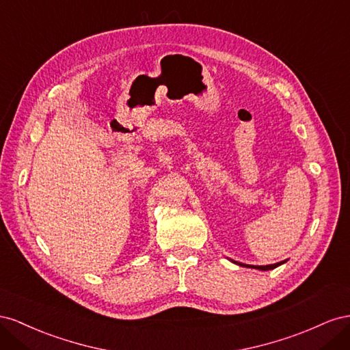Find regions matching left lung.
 <instances>
[{"label":"left lung","instance_id":"left-lung-1","mask_svg":"<svg viewBox=\"0 0 350 350\" xmlns=\"http://www.w3.org/2000/svg\"><path fill=\"white\" fill-rule=\"evenodd\" d=\"M286 261H282V262H277V264H271V265H247V264H241V262H236L239 265L242 267H249V268H255V269H261V271H267V269H274L275 267L284 264Z\"/></svg>","mask_w":350,"mask_h":350}]
</instances>
